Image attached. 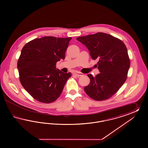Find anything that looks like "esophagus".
<instances>
[{"label": "esophagus", "instance_id": "esophagus-1", "mask_svg": "<svg viewBox=\"0 0 148 148\" xmlns=\"http://www.w3.org/2000/svg\"><path fill=\"white\" fill-rule=\"evenodd\" d=\"M74 75L79 77H80V76H82V75H83V74L82 73H80V72H77V73H74Z\"/></svg>", "mask_w": 148, "mask_h": 148}]
</instances>
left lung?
I'll return each mask as SVG.
<instances>
[{
	"mask_svg": "<svg viewBox=\"0 0 148 148\" xmlns=\"http://www.w3.org/2000/svg\"><path fill=\"white\" fill-rule=\"evenodd\" d=\"M77 40L88 49L94 60L98 59L100 73L94 77L88 75L90 82L84 91L91 98L100 101L110 98L125 83L130 68V59L124 43L104 33L80 36Z\"/></svg>",
	"mask_w": 148,
	"mask_h": 148,
	"instance_id": "8db88e82",
	"label": "left lung"
}]
</instances>
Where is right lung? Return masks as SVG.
Returning a JSON list of instances; mask_svg holds the SVG:
<instances>
[{"label": "right lung", "instance_id": "add662e5", "mask_svg": "<svg viewBox=\"0 0 148 148\" xmlns=\"http://www.w3.org/2000/svg\"><path fill=\"white\" fill-rule=\"evenodd\" d=\"M71 39L44 36L27 43L21 50L17 68L22 86L36 100L50 103L59 97L71 73L56 69V63L65 59Z\"/></svg>", "mask_w": 148, "mask_h": 148}]
</instances>
